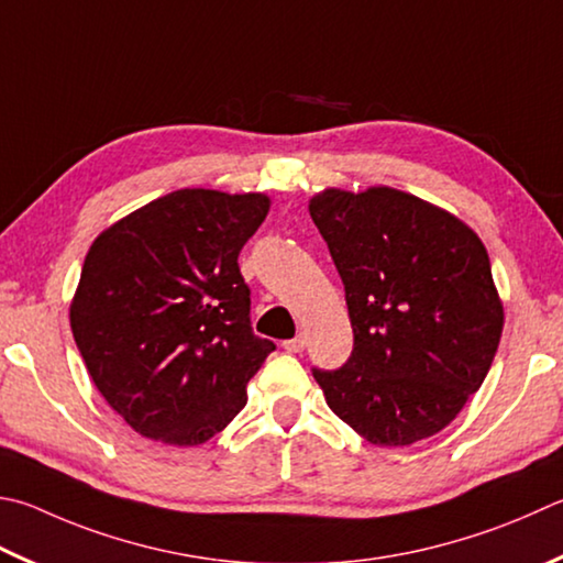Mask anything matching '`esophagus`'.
Masks as SVG:
<instances>
[{
  "mask_svg": "<svg viewBox=\"0 0 563 563\" xmlns=\"http://www.w3.org/2000/svg\"><path fill=\"white\" fill-rule=\"evenodd\" d=\"M283 346H285V352L298 354V352H302V350H305V336H302V334H298V336H292V340H285V342H283Z\"/></svg>",
  "mask_w": 563,
  "mask_h": 563,
  "instance_id": "esophagus-1",
  "label": "esophagus"
}]
</instances>
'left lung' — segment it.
I'll list each match as a JSON object with an SVG mask.
<instances>
[{
    "label": "left lung",
    "mask_w": 563,
    "mask_h": 563,
    "mask_svg": "<svg viewBox=\"0 0 563 563\" xmlns=\"http://www.w3.org/2000/svg\"><path fill=\"white\" fill-rule=\"evenodd\" d=\"M310 217L354 332L340 369H312L327 406L382 448L443 431L483 386L503 336L483 241L453 213L388 187L324 189Z\"/></svg>",
    "instance_id": "left-lung-1"
}]
</instances>
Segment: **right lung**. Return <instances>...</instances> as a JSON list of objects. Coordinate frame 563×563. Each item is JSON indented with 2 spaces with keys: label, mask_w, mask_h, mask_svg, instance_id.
<instances>
[{
  "label": "right lung",
  "mask_w": 563,
  "mask_h": 563,
  "mask_svg": "<svg viewBox=\"0 0 563 563\" xmlns=\"http://www.w3.org/2000/svg\"><path fill=\"white\" fill-rule=\"evenodd\" d=\"M268 209L265 194L179 189L93 241L70 330L132 431L199 445L246 406V384L275 344L253 334L239 253Z\"/></svg>",
  "instance_id": "right-lung-1"
}]
</instances>
